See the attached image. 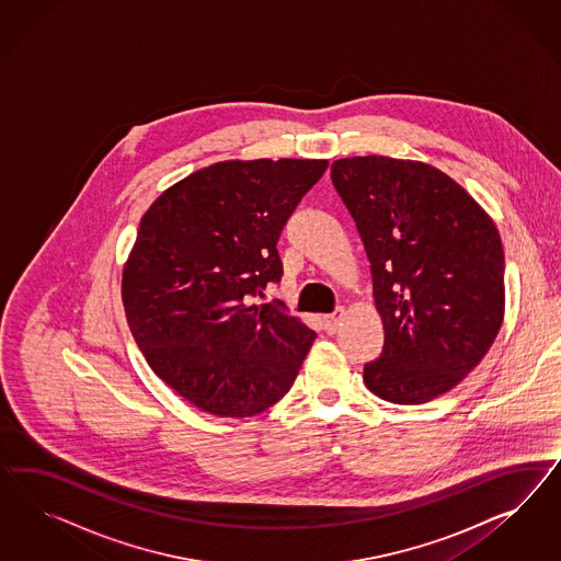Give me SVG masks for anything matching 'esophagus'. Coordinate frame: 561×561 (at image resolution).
Returning <instances> with one entry per match:
<instances>
[{
    "label": "esophagus",
    "mask_w": 561,
    "mask_h": 561,
    "mask_svg": "<svg viewBox=\"0 0 561 561\" xmlns=\"http://www.w3.org/2000/svg\"><path fill=\"white\" fill-rule=\"evenodd\" d=\"M343 314H345V312H343V308H337L335 312L327 314V317H324V331L333 335V333H335V331H337V329H340L341 327V321H343Z\"/></svg>",
    "instance_id": "34e87169"
}]
</instances>
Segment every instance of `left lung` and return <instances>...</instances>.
<instances>
[{"label": "left lung", "mask_w": 561, "mask_h": 561, "mask_svg": "<svg viewBox=\"0 0 561 561\" xmlns=\"http://www.w3.org/2000/svg\"><path fill=\"white\" fill-rule=\"evenodd\" d=\"M331 181L356 221L385 323L368 389L397 405L432 401L476 368L504 319V249L476 199L430 164L343 158Z\"/></svg>", "instance_id": "1"}]
</instances>
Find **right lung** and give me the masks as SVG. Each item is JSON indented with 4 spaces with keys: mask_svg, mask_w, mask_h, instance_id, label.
I'll list each match as a JSON object with an SVG mask.
<instances>
[{
    "mask_svg": "<svg viewBox=\"0 0 561 561\" xmlns=\"http://www.w3.org/2000/svg\"><path fill=\"white\" fill-rule=\"evenodd\" d=\"M327 160H228L167 188L123 270V305L158 378L195 408L251 417L291 389L317 337L279 300L277 238Z\"/></svg>",
    "mask_w": 561,
    "mask_h": 561,
    "instance_id": "add662e5",
    "label": "right lung"
}]
</instances>
